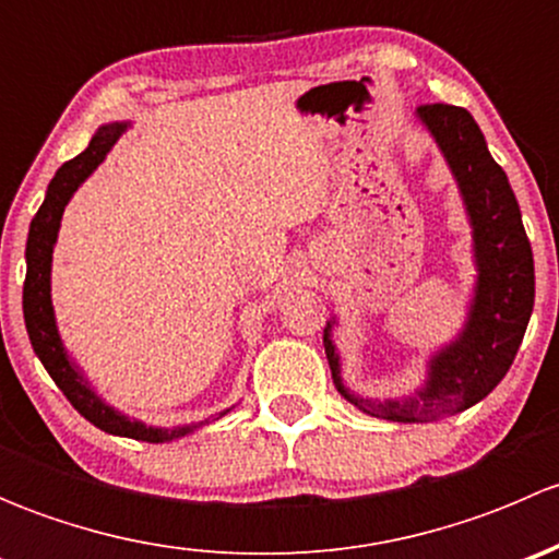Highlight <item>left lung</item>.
<instances>
[{
    "label": "left lung",
    "mask_w": 559,
    "mask_h": 559,
    "mask_svg": "<svg viewBox=\"0 0 559 559\" xmlns=\"http://www.w3.org/2000/svg\"><path fill=\"white\" fill-rule=\"evenodd\" d=\"M421 127L436 140L452 170L473 229L476 284L467 316L454 341L427 362L425 384L405 397H362L343 384L332 316L324 326V352L337 392L362 414L389 421H436L462 414L487 397L514 362L535 302L533 248L522 227L520 202L503 167L492 159L481 129L465 107L421 105Z\"/></svg>",
    "instance_id": "obj_1"
}]
</instances>
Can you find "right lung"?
I'll return each instance as SVG.
<instances>
[{
	"label": "right lung",
	"mask_w": 559,
	"mask_h": 559,
	"mask_svg": "<svg viewBox=\"0 0 559 559\" xmlns=\"http://www.w3.org/2000/svg\"><path fill=\"white\" fill-rule=\"evenodd\" d=\"M127 129V121L103 123V127L94 132L88 148L83 151V154H78L75 159L64 162V165L56 170L53 180L48 183L45 200L43 205H39L37 216L32 218L29 238H26L24 321L26 332H29L32 348H35L39 362H43V368L48 370L50 379H53L56 386L67 394L72 408H75L83 419H88L94 427L110 432V436L134 438V441L145 443H167L175 441V438H183L189 436V432L200 430L202 425L218 419V416L229 414L233 408L222 411L218 416H213V419L180 427H154L145 425V421L140 419H129L127 414H121V411L112 408L110 403H105V400L99 397L97 389L92 386V381H88L86 373L81 370V365L70 357V352H67L64 341H61L59 335L53 300H50V264H53V246L56 238H59L61 213H64L72 194L81 189L83 180L103 165L105 156L110 154V148L118 143V138H121Z\"/></svg>",
	"instance_id": "1"
}]
</instances>
